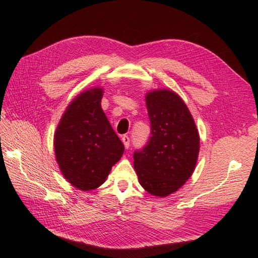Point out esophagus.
I'll use <instances>...</instances> for the list:
<instances>
[{
	"label": "esophagus",
	"instance_id": "obj_1",
	"mask_svg": "<svg viewBox=\"0 0 258 258\" xmlns=\"http://www.w3.org/2000/svg\"><path fill=\"white\" fill-rule=\"evenodd\" d=\"M121 141H123L124 147L126 149L130 148V138L127 137V135H124V137H121Z\"/></svg>",
	"mask_w": 258,
	"mask_h": 258
}]
</instances>
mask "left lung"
Returning a JSON list of instances; mask_svg holds the SVG:
<instances>
[{"label": "left lung", "instance_id": "left-lung-1", "mask_svg": "<svg viewBox=\"0 0 258 258\" xmlns=\"http://www.w3.org/2000/svg\"><path fill=\"white\" fill-rule=\"evenodd\" d=\"M151 123L147 145L134 152V169L150 194L175 193L193 174L200 152V135L188 108L176 92L153 90L145 96Z\"/></svg>", "mask_w": 258, "mask_h": 258}]
</instances>
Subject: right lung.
I'll list each match as a JSON object with an SVG mask.
<instances>
[{"instance_id": "add662e5", "label": "right lung", "mask_w": 258, "mask_h": 258, "mask_svg": "<svg viewBox=\"0 0 258 258\" xmlns=\"http://www.w3.org/2000/svg\"><path fill=\"white\" fill-rule=\"evenodd\" d=\"M101 88L80 93L60 118L54 135L56 160L70 184L80 190L102 185L124 153V145L101 108Z\"/></svg>"}]
</instances>
